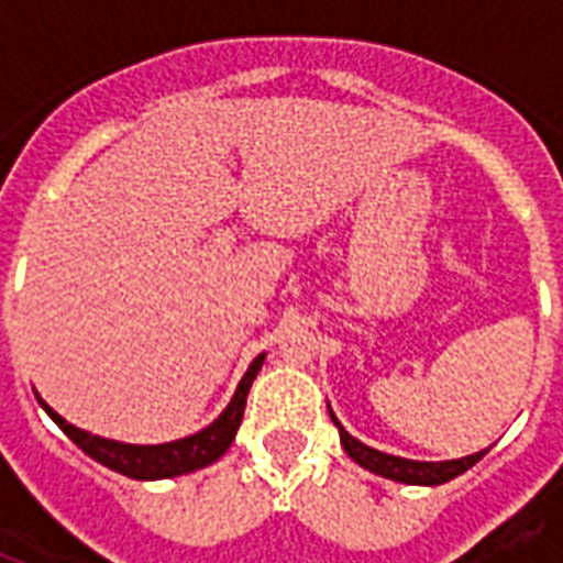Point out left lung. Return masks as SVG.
I'll use <instances>...</instances> for the list:
<instances>
[{"label": "left lung", "instance_id": "obj_1", "mask_svg": "<svg viewBox=\"0 0 563 563\" xmlns=\"http://www.w3.org/2000/svg\"><path fill=\"white\" fill-rule=\"evenodd\" d=\"M330 418L339 427V435H342V446L344 453L351 455L353 462L365 467V471L376 473V476H385V479L394 482H406V485H444V482L455 479V476H462L464 471H471L473 464L479 462L482 455L488 453V450H482V453L464 455V459H453V462H411V459H400V455H388L379 453L374 446L362 444L356 438L347 432V429L339 423L333 411H330Z\"/></svg>", "mask_w": 563, "mask_h": 563}]
</instances>
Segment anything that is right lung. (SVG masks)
<instances>
[{
    "label": "right lung",
    "instance_id": "obj_1",
    "mask_svg": "<svg viewBox=\"0 0 563 563\" xmlns=\"http://www.w3.org/2000/svg\"><path fill=\"white\" fill-rule=\"evenodd\" d=\"M265 353H260L251 368L245 371L242 383H239L233 400L228 402V409L221 411L219 418L212 420L210 427L195 432V435L178 438V441H169V444H122V441H110V438H99L84 432V429L66 423L60 415H57L52 406L40 400V406L46 409V415L55 420L57 427L64 429L66 435L73 438L75 444L81 446L84 453L96 459L99 464L110 467V471L122 473V476H131V479H172V476H180V473L201 471L207 464L219 462L221 455L228 453V446L233 444L236 438V429L242 423V415H245V400L247 391H251V383L256 379L260 368H263Z\"/></svg>",
    "mask_w": 563,
    "mask_h": 563
}]
</instances>
